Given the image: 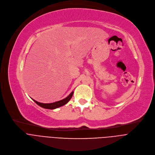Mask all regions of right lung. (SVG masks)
<instances>
[{
    "mask_svg": "<svg viewBox=\"0 0 155 155\" xmlns=\"http://www.w3.org/2000/svg\"><path fill=\"white\" fill-rule=\"evenodd\" d=\"M73 94V91L71 92V94L68 97H67L66 98H64V99L55 102H53V103H50V104L41 103V102H39L34 100V99H32L35 103H36L38 105H39L40 107H41L43 108L48 109H56V108H58L60 107H61V106H63V105H64V104H66L67 103H68L72 97Z\"/></svg>",
    "mask_w": 155,
    "mask_h": 155,
    "instance_id": "obj_1",
    "label": "right lung"
}]
</instances>
